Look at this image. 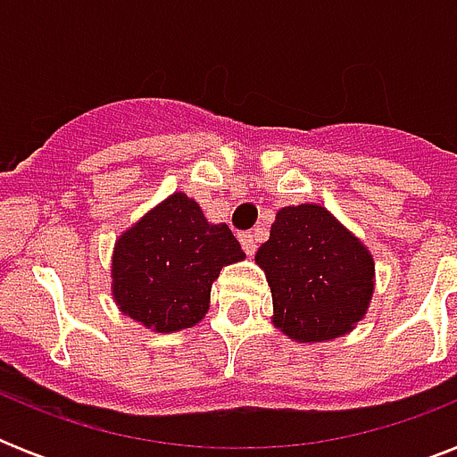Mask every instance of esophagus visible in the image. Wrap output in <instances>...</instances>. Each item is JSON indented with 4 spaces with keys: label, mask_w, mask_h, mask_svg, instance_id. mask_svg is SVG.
I'll use <instances>...</instances> for the list:
<instances>
[{
    "label": "esophagus",
    "mask_w": 457,
    "mask_h": 457,
    "mask_svg": "<svg viewBox=\"0 0 457 457\" xmlns=\"http://www.w3.org/2000/svg\"><path fill=\"white\" fill-rule=\"evenodd\" d=\"M239 242H242V246H244V251H246V253H256V249H258V235L256 232H242V235H239Z\"/></svg>",
    "instance_id": "obj_1"
}]
</instances>
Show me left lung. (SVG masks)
I'll list each match as a JSON object with an SVG mask.
<instances>
[{
  "label": "left lung",
  "mask_w": 457,
  "mask_h": 457,
  "mask_svg": "<svg viewBox=\"0 0 457 457\" xmlns=\"http://www.w3.org/2000/svg\"><path fill=\"white\" fill-rule=\"evenodd\" d=\"M256 263L272 292V322L296 341H327L351 332L368 311L375 261L327 208H282Z\"/></svg>",
  "instance_id": "left-lung-1"
}]
</instances>
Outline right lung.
I'll return each instance as SVG.
<instances>
[{
  "mask_svg": "<svg viewBox=\"0 0 457 457\" xmlns=\"http://www.w3.org/2000/svg\"><path fill=\"white\" fill-rule=\"evenodd\" d=\"M242 258L225 222H208L196 201L175 192L116 242L113 299L154 332H179L206 315L211 285Z\"/></svg>",
  "mask_w": 457,
  "mask_h": 457,
  "instance_id": "1",
  "label": "right lung"
}]
</instances>
